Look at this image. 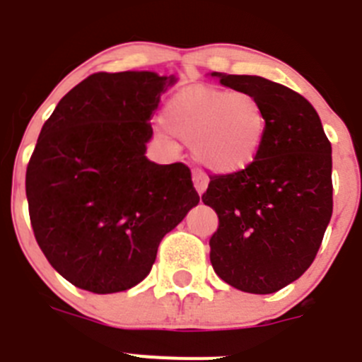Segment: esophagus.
Masks as SVG:
<instances>
[{"label":"esophagus","mask_w":362,"mask_h":362,"mask_svg":"<svg viewBox=\"0 0 362 362\" xmlns=\"http://www.w3.org/2000/svg\"><path fill=\"white\" fill-rule=\"evenodd\" d=\"M193 184H194V189H197V193L204 194L205 189H207V184H209V180H207V177H205L204 173H200V171H194Z\"/></svg>","instance_id":"obj_1"}]
</instances>
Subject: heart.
<instances>
[{"mask_svg": "<svg viewBox=\"0 0 362 362\" xmlns=\"http://www.w3.org/2000/svg\"><path fill=\"white\" fill-rule=\"evenodd\" d=\"M165 136L193 146L194 157L213 173L230 175L249 168L262 151L267 112L247 92L214 86L185 88L164 110Z\"/></svg>", "mask_w": 362, "mask_h": 362, "instance_id": "heart-1", "label": "heart"}]
</instances>
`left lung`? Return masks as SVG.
Segmentation results:
<instances>
[{
    "label": "left lung",
    "instance_id": "left-lung-1",
    "mask_svg": "<svg viewBox=\"0 0 362 362\" xmlns=\"http://www.w3.org/2000/svg\"><path fill=\"white\" fill-rule=\"evenodd\" d=\"M211 77L252 93L269 119L249 168L211 177L202 202L218 214L211 263L230 286L272 294L312 265L332 218V146L303 95L258 76Z\"/></svg>",
    "mask_w": 362,
    "mask_h": 362
}]
</instances>
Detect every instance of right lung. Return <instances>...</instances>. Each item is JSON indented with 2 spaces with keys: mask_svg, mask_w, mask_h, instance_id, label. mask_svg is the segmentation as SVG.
Returning <instances> with one entry per match:
<instances>
[{
  "mask_svg": "<svg viewBox=\"0 0 362 362\" xmlns=\"http://www.w3.org/2000/svg\"><path fill=\"white\" fill-rule=\"evenodd\" d=\"M177 81L146 70L93 74L39 133L27 168L32 229L50 265L83 291L141 283L162 238L200 202L184 164L146 157L149 120Z\"/></svg>",
  "mask_w": 362,
  "mask_h": 362,
  "instance_id": "obj_1",
  "label": "right lung"
}]
</instances>
